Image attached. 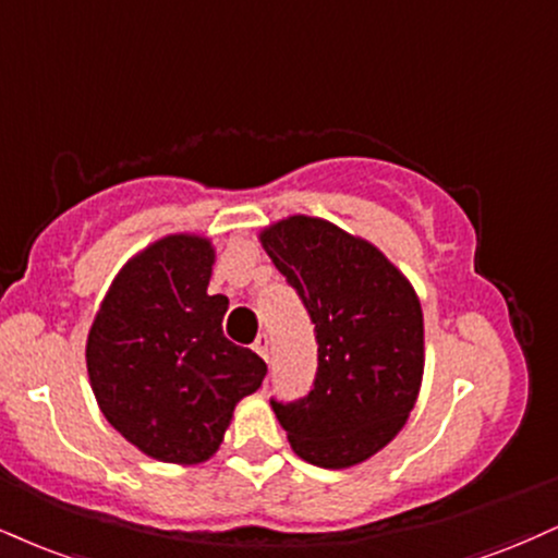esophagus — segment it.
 <instances>
[{
	"instance_id": "34e87169",
	"label": "esophagus",
	"mask_w": 558,
	"mask_h": 558,
	"mask_svg": "<svg viewBox=\"0 0 558 558\" xmlns=\"http://www.w3.org/2000/svg\"><path fill=\"white\" fill-rule=\"evenodd\" d=\"M254 351H257L265 361H270V338H267L265 332L257 335V340H254Z\"/></svg>"
}]
</instances>
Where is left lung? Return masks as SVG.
<instances>
[{
    "label": "left lung",
    "instance_id": "obj_1",
    "mask_svg": "<svg viewBox=\"0 0 558 558\" xmlns=\"http://www.w3.org/2000/svg\"><path fill=\"white\" fill-rule=\"evenodd\" d=\"M317 332L314 389L272 402L291 449L317 468L359 465L398 436L424 379V312L411 280L366 239L291 215L259 233Z\"/></svg>",
    "mask_w": 558,
    "mask_h": 558
}]
</instances>
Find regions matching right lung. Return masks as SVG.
<instances>
[{"label":"right lung","instance_id":"1","mask_svg":"<svg viewBox=\"0 0 558 558\" xmlns=\"http://www.w3.org/2000/svg\"><path fill=\"white\" fill-rule=\"evenodd\" d=\"M210 239L171 233L134 254L100 301L85 361L100 413L147 458L197 465L267 366L223 335L228 299L207 293Z\"/></svg>","mask_w":558,"mask_h":558}]
</instances>
